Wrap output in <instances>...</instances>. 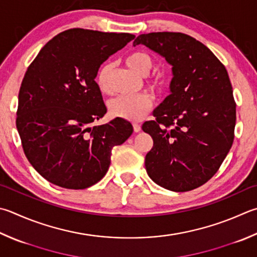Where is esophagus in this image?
<instances>
[{"label": "esophagus", "mask_w": 257, "mask_h": 257, "mask_svg": "<svg viewBox=\"0 0 257 257\" xmlns=\"http://www.w3.org/2000/svg\"><path fill=\"white\" fill-rule=\"evenodd\" d=\"M133 127H134V132L135 133H139L142 130V125L139 124V123H136V122L133 123Z\"/></svg>", "instance_id": "esophagus-1"}]
</instances>
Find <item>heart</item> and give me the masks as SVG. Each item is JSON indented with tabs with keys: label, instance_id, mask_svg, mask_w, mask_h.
Listing matches in <instances>:
<instances>
[{
	"label": "heart",
	"instance_id": "obj_1",
	"mask_svg": "<svg viewBox=\"0 0 257 257\" xmlns=\"http://www.w3.org/2000/svg\"><path fill=\"white\" fill-rule=\"evenodd\" d=\"M128 66L133 68L139 75H147L153 67V59L151 56L143 51H134L129 54L127 59ZM113 65L110 62L102 64L96 73V84L101 92L110 93V75ZM147 85L154 91L161 93L166 87V77L163 74L149 76L146 78ZM153 96L146 92L136 95H122L113 99L109 103L110 114L115 118H121L129 121H139L145 118L153 106Z\"/></svg>",
	"mask_w": 257,
	"mask_h": 257
}]
</instances>
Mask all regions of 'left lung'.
Returning a JSON list of instances; mask_svg holds the SVG:
<instances>
[{
    "label": "left lung",
    "mask_w": 257,
    "mask_h": 257,
    "mask_svg": "<svg viewBox=\"0 0 257 257\" xmlns=\"http://www.w3.org/2000/svg\"><path fill=\"white\" fill-rule=\"evenodd\" d=\"M171 64V94L143 130L153 138L145 157L149 177L162 188L185 192L217 173L234 142L236 102L227 69L207 46L181 32L138 36Z\"/></svg>",
    "instance_id": "left-lung-1"
}]
</instances>
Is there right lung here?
<instances>
[{
	"label": "right lung",
	"mask_w": 257,
	"mask_h": 257,
	"mask_svg": "<svg viewBox=\"0 0 257 257\" xmlns=\"http://www.w3.org/2000/svg\"><path fill=\"white\" fill-rule=\"evenodd\" d=\"M134 38L74 28L49 40L28 67L17 129L28 161L50 183L73 190L97 183L108 172L112 148L132 136L124 119L91 123L106 113L96 73Z\"/></svg>",
	"instance_id": "add662e5"
}]
</instances>
